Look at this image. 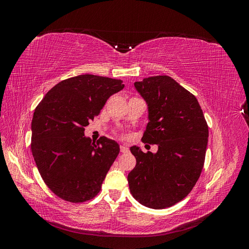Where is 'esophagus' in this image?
<instances>
[{
	"label": "esophagus",
	"instance_id": "1",
	"mask_svg": "<svg viewBox=\"0 0 249 249\" xmlns=\"http://www.w3.org/2000/svg\"><path fill=\"white\" fill-rule=\"evenodd\" d=\"M120 152H122V153H127V152H129V148H127L124 145H120Z\"/></svg>",
	"mask_w": 249,
	"mask_h": 249
}]
</instances>
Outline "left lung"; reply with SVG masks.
Here are the masks:
<instances>
[{
  "label": "left lung",
  "mask_w": 249,
  "mask_h": 249,
  "mask_svg": "<svg viewBox=\"0 0 249 249\" xmlns=\"http://www.w3.org/2000/svg\"><path fill=\"white\" fill-rule=\"evenodd\" d=\"M145 100L149 123L142 142L158 152L132 146L136 166L127 176L133 197L152 209H165L184 199L196 184L205 163L209 130L191 92L168 76L134 83Z\"/></svg>",
  "instance_id": "8db88e82"
}]
</instances>
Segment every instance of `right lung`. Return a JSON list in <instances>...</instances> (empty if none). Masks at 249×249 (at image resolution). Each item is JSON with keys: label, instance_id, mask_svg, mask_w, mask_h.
<instances>
[{"label": "right lung", "instance_id": "right-lung-1", "mask_svg": "<svg viewBox=\"0 0 249 249\" xmlns=\"http://www.w3.org/2000/svg\"><path fill=\"white\" fill-rule=\"evenodd\" d=\"M124 87L122 80L81 74L59 82L36 107L32 155L43 182L58 197L84 202L101 191L119 145L104 136L91 142L84 131Z\"/></svg>", "mask_w": 249, "mask_h": 249}]
</instances>
